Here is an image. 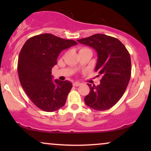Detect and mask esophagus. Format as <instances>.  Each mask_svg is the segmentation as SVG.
I'll use <instances>...</instances> for the list:
<instances>
[{
  "mask_svg": "<svg viewBox=\"0 0 151 151\" xmlns=\"http://www.w3.org/2000/svg\"><path fill=\"white\" fill-rule=\"evenodd\" d=\"M73 85L74 86H79L81 85V84H80V83H79V82H74Z\"/></svg>",
  "mask_w": 151,
  "mask_h": 151,
  "instance_id": "obj_1",
  "label": "esophagus"
}]
</instances>
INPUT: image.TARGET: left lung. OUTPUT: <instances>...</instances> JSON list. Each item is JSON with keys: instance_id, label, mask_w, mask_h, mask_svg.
Returning <instances> with one entry per match:
<instances>
[{"instance_id": "left-lung-1", "label": "left lung", "mask_w": 151, "mask_h": 151, "mask_svg": "<svg viewBox=\"0 0 151 151\" xmlns=\"http://www.w3.org/2000/svg\"><path fill=\"white\" fill-rule=\"evenodd\" d=\"M77 41L96 50L98 60L95 71L102 77L99 85L88 84L90 92L84 98L85 104L96 111L111 108L122 97L131 78L129 51L117 38L103 34L93 35Z\"/></svg>"}]
</instances>
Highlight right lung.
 Listing matches in <instances>:
<instances>
[{"instance_id":"add662e5","label":"right lung","mask_w":151,"mask_h":151,"mask_svg":"<svg viewBox=\"0 0 151 151\" xmlns=\"http://www.w3.org/2000/svg\"><path fill=\"white\" fill-rule=\"evenodd\" d=\"M65 40L45 33L29 38L19 55L18 72L20 82L32 103L45 111L52 112L65 104L72 84L69 81H52V69L63 50L75 45Z\"/></svg>"}]
</instances>
